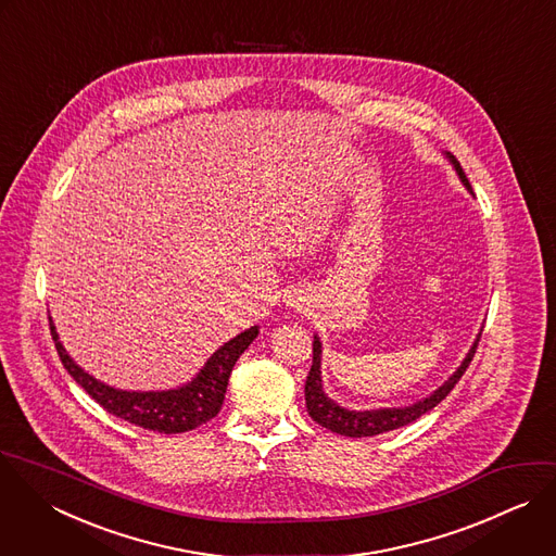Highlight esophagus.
<instances>
[{
	"mask_svg": "<svg viewBox=\"0 0 556 556\" xmlns=\"http://www.w3.org/2000/svg\"><path fill=\"white\" fill-rule=\"evenodd\" d=\"M285 302H287V306H291V308H302L306 300L302 298V293L293 291V293H289V295H287V300H285Z\"/></svg>",
	"mask_w": 556,
	"mask_h": 556,
	"instance_id": "obj_1",
	"label": "esophagus"
}]
</instances>
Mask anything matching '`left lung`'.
I'll return each instance as SVG.
<instances>
[{
    "mask_svg": "<svg viewBox=\"0 0 556 556\" xmlns=\"http://www.w3.org/2000/svg\"><path fill=\"white\" fill-rule=\"evenodd\" d=\"M445 159L450 161V165L454 167L458 180L463 182V187L469 191V195H473L471 185L465 176V172L460 169V163L445 152ZM482 332V330H480ZM480 332L476 334L471 348L467 350L465 358L460 361V365L456 367V371H452V376L439 384L432 393H428L426 397L406 404V406H380V408H367V410H352L341 406L339 402H334L332 397H328V393L324 391V380H321V339L315 332L313 334V365L311 371L306 376V384H304V397H306V410L308 415L324 428L343 434V437H352V439H361V437H374V434H382L395 428H402L415 419H419L424 413L432 410L452 389L454 384L460 380V376L465 374V369L469 367L478 341H480Z\"/></svg>",
    "mask_w": 556,
    "mask_h": 556,
    "instance_id": "1",
    "label": "left lung"
}]
</instances>
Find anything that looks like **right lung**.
Wrapping results in <instances>:
<instances>
[{"instance_id":"right-lung-1","label":"right lung","mask_w":556,"mask_h":556,"mask_svg":"<svg viewBox=\"0 0 556 556\" xmlns=\"http://www.w3.org/2000/svg\"><path fill=\"white\" fill-rule=\"evenodd\" d=\"M50 328L65 369L102 408L135 426L165 434L193 430L213 419L222 410L232 367L239 361V356L248 350V345L258 337V326H252L241 334L232 337L228 343H224L208 356L204 367L189 382L176 389L128 391L115 389L85 371L65 350L52 317Z\"/></svg>"}]
</instances>
